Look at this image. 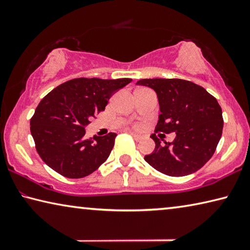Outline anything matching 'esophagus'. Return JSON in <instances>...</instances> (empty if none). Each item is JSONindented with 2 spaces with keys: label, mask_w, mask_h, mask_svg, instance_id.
<instances>
[{
  "label": "esophagus",
  "mask_w": 250,
  "mask_h": 250,
  "mask_svg": "<svg viewBox=\"0 0 250 250\" xmlns=\"http://www.w3.org/2000/svg\"><path fill=\"white\" fill-rule=\"evenodd\" d=\"M130 134L132 135V137L134 138V140H137V141H140V140H142V139H143V137H142V135H140V134H137V133H134V132H130Z\"/></svg>",
  "instance_id": "34e87169"
}]
</instances>
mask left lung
<instances>
[{
	"label": "left lung",
	"mask_w": 250,
	"mask_h": 250,
	"mask_svg": "<svg viewBox=\"0 0 250 250\" xmlns=\"http://www.w3.org/2000/svg\"><path fill=\"white\" fill-rule=\"evenodd\" d=\"M158 96L160 112L155 131L175 132L173 142L161 143L145 160L163 174L185 176L196 172L213 156L223 132V112L216 98L184 79H140Z\"/></svg>",
	"instance_id": "1"
}]
</instances>
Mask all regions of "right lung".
Listing matches in <instances>:
<instances>
[{
    "label": "right lung",
    "instance_id": "add662e5",
    "mask_svg": "<svg viewBox=\"0 0 250 250\" xmlns=\"http://www.w3.org/2000/svg\"><path fill=\"white\" fill-rule=\"evenodd\" d=\"M130 78H76L46 95L31 119L37 153L47 166L69 179L95 172L108 159L116 133L86 139L90 119L104 111L115 92Z\"/></svg>",
    "mask_w": 250,
    "mask_h": 250
}]
</instances>
